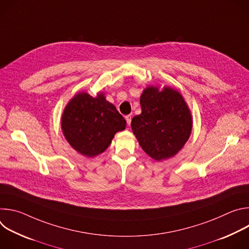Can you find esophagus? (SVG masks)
I'll return each mask as SVG.
<instances>
[{"label": "esophagus", "instance_id": "obj_1", "mask_svg": "<svg viewBox=\"0 0 249 249\" xmlns=\"http://www.w3.org/2000/svg\"><path fill=\"white\" fill-rule=\"evenodd\" d=\"M125 119H126V121H127L128 126H130V124H131V120H132V116H131V115H127V116H125Z\"/></svg>", "mask_w": 249, "mask_h": 249}]
</instances>
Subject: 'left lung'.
Segmentation results:
<instances>
[{
  "mask_svg": "<svg viewBox=\"0 0 249 249\" xmlns=\"http://www.w3.org/2000/svg\"><path fill=\"white\" fill-rule=\"evenodd\" d=\"M142 113L131 127L139 144L151 158L161 160L179 152L188 140L192 119L181 94L170 88L149 87L141 95Z\"/></svg>",
  "mask_w": 249,
  "mask_h": 249,
  "instance_id": "1",
  "label": "left lung"
}]
</instances>
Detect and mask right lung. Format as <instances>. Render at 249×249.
<instances>
[{
	"mask_svg": "<svg viewBox=\"0 0 249 249\" xmlns=\"http://www.w3.org/2000/svg\"><path fill=\"white\" fill-rule=\"evenodd\" d=\"M126 121L102 93L97 97L83 92L71 100L62 116L65 138L76 151L94 157L110 145L116 132L125 129Z\"/></svg>",
	"mask_w": 249,
	"mask_h": 249,
	"instance_id": "obj_1",
	"label": "right lung"
}]
</instances>
